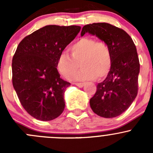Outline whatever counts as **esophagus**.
Here are the masks:
<instances>
[{
    "label": "esophagus",
    "instance_id": "1",
    "mask_svg": "<svg viewBox=\"0 0 153 153\" xmlns=\"http://www.w3.org/2000/svg\"><path fill=\"white\" fill-rule=\"evenodd\" d=\"M74 84L76 86H78V87H83V86L85 85V84H84V83H74Z\"/></svg>",
    "mask_w": 153,
    "mask_h": 153
}]
</instances>
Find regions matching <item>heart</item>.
Here are the masks:
<instances>
[{
  "label": "heart",
  "instance_id": "b5f03b06",
  "mask_svg": "<svg viewBox=\"0 0 153 153\" xmlns=\"http://www.w3.org/2000/svg\"><path fill=\"white\" fill-rule=\"evenodd\" d=\"M69 51L71 56L62 52L56 63L57 69L64 78L87 81L97 78L101 79L109 73L112 66V53L104 41L84 37L74 43ZM79 64L81 70L75 74Z\"/></svg>",
  "mask_w": 153,
  "mask_h": 153
}]
</instances>
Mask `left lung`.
<instances>
[{
    "instance_id": "1",
    "label": "left lung",
    "mask_w": 153,
    "mask_h": 153,
    "mask_svg": "<svg viewBox=\"0 0 153 153\" xmlns=\"http://www.w3.org/2000/svg\"><path fill=\"white\" fill-rule=\"evenodd\" d=\"M89 33L104 41L111 50L112 66L89 101L91 109L104 118L118 116L130 106L138 94L140 72L136 47L131 37L107 23H94L82 28L81 35Z\"/></svg>"
}]
</instances>
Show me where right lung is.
I'll use <instances>...</instances> for the list:
<instances>
[{"label":"right lung","instance_id":"1","mask_svg":"<svg viewBox=\"0 0 153 153\" xmlns=\"http://www.w3.org/2000/svg\"><path fill=\"white\" fill-rule=\"evenodd\" d=\"M81 30L79 26L48 25L20 42L12 58V84L21 105L33 118L47 121L65 107L70 83L60 77L57 60Z\"/></svg>","mask_w":153,"mask_h":153}]
</instances>
